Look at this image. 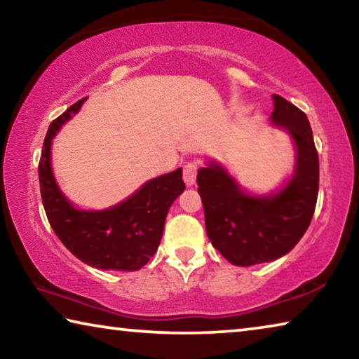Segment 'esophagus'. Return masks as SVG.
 <instances>
[{"label": "esophagus", "instance_id": "34e87169", "mask_svg": "<svg viewBox=\"0 0 359 359\" xmlns=\"http://www.w3.org/2000/svg\"><path fill=\"white\" fill-rule=\"evenodd\" d=\"M199 171V163L190 161L184 166V180L188 187H191L196 182V174Z\"/></svg>", "mask_w": 359, "mask_h": 359}]
</instances>
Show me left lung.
Wrapping results in <instances>:
<instances>
[{"mask_svg":"<svg viewBox=\"0 0 359 359\" xmlns=\"http://www.w3.org/2000/svg\"><path fill=\"white\" fill-rule=\"evenodd\" d=\"M272 123L287 130L297 149L296 172L274 196H248L220 166L199 169L198 193L205 231L234 266L267 263L287 255L312 222L318 198V151L311 123L299 107L274 95Z\"/></svg>","mask_w":359,"mask_h":359,"instance_id":"1","label":"left lung"}]
</instances>
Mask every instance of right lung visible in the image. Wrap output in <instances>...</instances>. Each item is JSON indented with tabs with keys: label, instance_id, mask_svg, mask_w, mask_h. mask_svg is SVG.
Here are the masks:
<instances>
[{
	"label": "right lung",
	"instance_id": "obj_1",
	"mask_svg": "<svg viewBox=\"0 0 359 359\" xmlns=\"http://www.w3.org/2000/svg\"><path fill=\"white\" fill-rule=\"evenodd\" d=\"M85 98L52 121L42 145L38 166L41 198L47 220L63 245L96 269L131 272L141 269L160 245L168 210L185 190L182 169L151 179L141 190L115 208L85 212L66 199L50 169L52 137L81 109Z\"/></svg>",
	"mask_w": 359,
	"mask_h": 359
}]
</instances>
